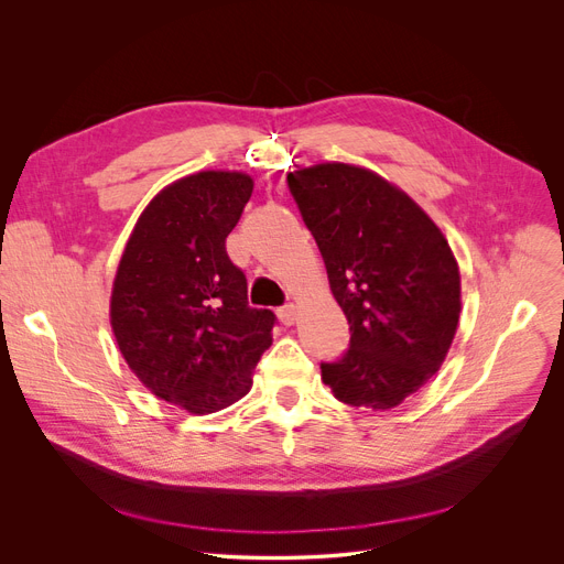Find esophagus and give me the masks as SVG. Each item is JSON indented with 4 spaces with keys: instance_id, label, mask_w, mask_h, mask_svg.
Instances as JSON below:
<instances>
[{
    "instance_id": "1",
    "label": "esophagus",
    "mask_w": 564,
    "mask_h": 564,
    "mask_svg": "<svg viewBox=\"0 0 564 564\" xmlns=\"http://www.w3.org/2000/svg\"><path fill=\"white\" fill-rule=\"evenodd\" d=\"M296 305L294 303H290V305H283V307H279L276 310V316H279V321L283 326H294V321H296Z\"/></svg>"
}]
</instances>
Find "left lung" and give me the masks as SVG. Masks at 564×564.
<instances>
[{
    "mask_svg": "<svg viewBox=\"0 0 564 564\" xmlns=\"http://www.w3.org/2000/svg\"><path fill=\"white\" fill-rule=\"evenodd\" d=\"M350 324V350L321 364L344 404L399 406L444 364L462 312L455 254L433 218L383 176L348 163L288 174Z\"/></svg>",
    "mask_w": 564,
    "mask_h": 564,
    "instance_id": "left-lung-1",
    "label": "left lung"
}]
</instances>
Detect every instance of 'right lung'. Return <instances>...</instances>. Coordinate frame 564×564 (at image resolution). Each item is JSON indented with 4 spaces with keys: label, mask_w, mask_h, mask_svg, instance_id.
Here are the masks:
<instances>
[{
    "label": "right lung",
    "mask_w": 564,
    "mask_h": 564,
    "mask_svg": "<svg viewBox=\"0 0 564 564\" xmlns=\"http://www.w3.org/2000/svg\"><path fill=\"white\" fill-rule=\"evenodd\" d=\"M254 181L203 170L160 189L138 216L116 270V344L158 399L207 415L252 388L272 346L274 312L248 305V281L227 257Z\"/></svg>",
    "instance_id": "add662e5"
}]
</instances>
